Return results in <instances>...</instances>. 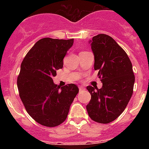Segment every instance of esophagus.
Returning a JSON list of instances; mask_svg holds the SVG:
<instances>
[{"label": "esophagus", "mask_w": 149, "mask_h": 149, "mask_svg": "<svg viewBox=\"0 0 149 149\" xmlns=\"http://www.w3.org/2000/svg\"><path fill=\"white\" fill-rule=\"evenodd\" d=\"M79 91H83V90H85V87H84L83 86H80L79 87Z\"/></svg>", "instance_id": "1"}]
</instances>
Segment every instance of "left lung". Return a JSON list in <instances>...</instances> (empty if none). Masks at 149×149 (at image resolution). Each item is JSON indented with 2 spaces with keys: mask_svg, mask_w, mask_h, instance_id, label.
<instances>
[{
  "mask_svg": "<svg viewBox=\"0 0 149 149\" xmlns=\"http://www.w3.org/2000/svg\"><path fill=\"white\" fill-rule=\"evenodd\" d=\"M102 87H86L91 98L86 110L91 120L103 124L114 121L123 113L133 91L135 76L127 53L113 38L100 34L90 40Z\"/></svg>",
  "mask_w": 149,
  "mask_h": 149,
  "instance_id": "left-lung-1",
  "label": "left lung"
}]
</instances>
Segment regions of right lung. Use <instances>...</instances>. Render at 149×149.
Instances as JSON below:
<instances>
[{"label":"right lung","mask_w":149,"mask_h":149,"mask_svg":"<svg viewBox=\"0 0 149 149\" xmlns=\"http://www.w3.org/2000/svg\"><path fill=\"white\" fill-rule=\"evenodd\" d=\"M73 44V39H41L22 63L17 79L19 97L29 115L42 125L55 127L63 123L79 93L74 84L61 87L52 80Z\"/></svg>","instance_id":"obj_1"}]
</instances>
